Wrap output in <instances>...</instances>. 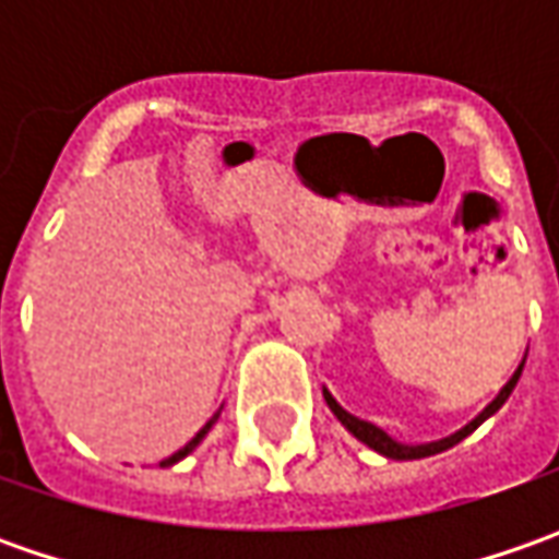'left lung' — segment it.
<instances>
[{
	"label": "left lung",
	"instance_id": "8db88e82",
	"mask_svg": "<svg viewBox=\"0 0 559 559\" xmlns=\"http://www.w3.org/2000/svg\"><path fill=\"white\" fill-rule=\"evenodd\" d=\"M523 367H526V355H523V360H520V367L513 370V376L507 379L504 385H501V392L491 397L488 404H485L483 411L476 414V417L469 419L466 426H461L457 432H451V436H444V439H436V441H419V444H407V441H397L392 439L385 429H379L376 423H370V419H360L355 417V414H348L338 401L333 397V392L323 385V397H326V407L333 411V417L355 436L357 441H364L367 448H373L376 454H382V457H392V461H419V457H432V454H441V451H448V448H454L457 441H463L469 432H476L479 426H483L485 419L495 417L501 407H504V401L510 397V392L516 389V382H520V376H523Z\"/></svg>",
	"mask_w": 559,
	"mask_h": 559
}]
</instances>
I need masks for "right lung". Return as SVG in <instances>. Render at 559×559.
<instances>
[{
    "label": "right lung",
    "mask_w": 559,
    "mask_h": 559,
    "mask_svg": "<svg viewBox=\"0 0 559 559\" xmlns=\"http://www.w3.org/2000/svg\"><path fill=\"white\" fill-rule=\"evenodd\" d=\"M221 411H224V407H221ZM221 411H217V414H214V417L207 419V423H204L202 429H199V432H195V436H192V439L186 441V444H183V448H180V451H174V454H170V457H164L162 466H174V463H180V461H183V457H189V454H192V451H195V448H199V444H202L204 436H207V432H211V426H214V423H217V417H221Z\"/></svg>",
    "instance_id": "add662e5"
}]
</instances>
